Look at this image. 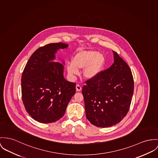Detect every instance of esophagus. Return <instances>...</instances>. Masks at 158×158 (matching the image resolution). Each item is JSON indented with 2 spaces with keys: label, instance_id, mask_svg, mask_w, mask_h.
<instances>
[{
  "label": "esophagus",
  "instance_id": "esophagus-1",
  "mask_svg": "<svg viewBox=\"0 0 158 158\" xmlns=\"http://www.w3.org/2000/svg\"><path fill=\"white\" fill-rule=\"evenodd\" d=\"M76 89L77 91H81L82 89V87L81 86V85H76Z\"/></svg>",
  "mask_w": 158,
  "mask_h": 158
}]
</instances>
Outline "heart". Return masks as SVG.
Here are the masks:
<instances>
[{
    "instance_id": "b5f03b06",
    "label": "heart",
    "mask_w": 158,
    "mask_h": 158,
    "mask_svg": "<svg viewBox=\"0 0 158 158\" xmlns=\"http://www.w3.org/2000/svg\"><path fill=\"white\" fill-rule=\"evenodd\" d=\"M106 64V58L95 50H80L76 53L68 62L66 68L71 76L79 73V69H82V75L85 79L91 80L98 77L102 72Z\"/></svg>"
}]
</instances>
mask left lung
I'll list each match as a JSON object with an SVG mask.
<instances>
[{"label":"left lung","mask_w":158,"mask_h":158,"mask_svg":"<svg viewBox=\"0 0 158 158\" xmlns=\"http://www.w3.org/2000/svg\"><path fill=\"white\" fill-rule=\"evenodd\" d=\"M114 61L82 88L86 117L92 124L108 127L122 121L130 108L134 82L127 64L113 51Z\"/></svg>","instance_id":"8db88e82"}]
</instances>
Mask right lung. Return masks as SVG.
Masks as SVG:
<instances>
[{
  "label": "right lung",
  "instance_id": "right-lung-1",
  "mask_svg": "<svg viewBox=\"0 0 158 158\" xmlns=\"http://www.w3.org/2000/svg\"><path fill=\"white\" fill-rule=\"evenodd\" d=\"M68 44L50 43L36 50L22 76V97L25 109L36 122L50 123L61 118L76 93V84L65 79L64 66L51 62Z\"/></svg>",
  "mask_w": 158,
  "mask_h": 158
}]
</instances>
